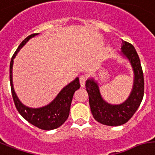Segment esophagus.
I'll return each mask as SVG.
<instances>
[{
  "label": "esophagus",
  "instance_id": "obj_1",
  "mask_svg": "<svg viewBox=\"0 0 155 155\" xmlns=\"http://www.w3.org/2000/svg\"><path fill=\"white\" fill-rule=\"evenodd\" d=\"M86 80H87V78L84 75H80V85H81L82 87H84L85 86V84H86Z\"/></svg>",
  "mask_w": 155,
  "mask_h": 155
}]
</instances>
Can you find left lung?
<instances>
[{"instance_id":"8db88e82","label":"left lung","mask_w":155,"mask_h":155,"mask_svg":"<svg viewBox=\"0 0 155 155\" xmlns=\"http://www.w3.org/2000/svg\"><path fill=\"white\" fill-rule=\"evenodd\" d=\"M122 42V52L130 60L134 73V86L127 101L120 105H110L102 99L99 87L94 80H88L85 85L93 117L104 125L114 127L129 121L140 106L144 95V77L139 55L130 43Z\"/></svg>"}]
</instances>
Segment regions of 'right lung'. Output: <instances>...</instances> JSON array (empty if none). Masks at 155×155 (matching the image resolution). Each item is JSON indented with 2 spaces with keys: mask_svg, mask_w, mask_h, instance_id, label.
I'll return each instance as SVG.
<instances>
[{
  "mask_svg": "<svg viewBox=\"0 0 155 155\" xmlns=\"http://www.w3.org/2000/svg\"><path fill=\"white\" fill-rule=\"evenodd\" d=\"M37 35V33L31 34L30 36L24 40L19 45L16 51L13 54L11 61H10L9 68V79L11 91H12V99L14 102L16 110L21 114V116L25 119L28 123L32 124L36 127L41 130H53L59 127L66 121L69 115L70 107L73 95L76 90L80 88V84L79 79L76 78L73 82L67 85L59 93L56 98L48 106L41 108L33 109L24 106L18 99L15 94L13 85H12V64L13 59L19 51V50L23 47L30 38Z\"/></svg>",
  "mask_w": 155,
  "mask_h": 155,
  "instance_id": "right-lung-1",
  "label": "right lung"
}]
</instances>
